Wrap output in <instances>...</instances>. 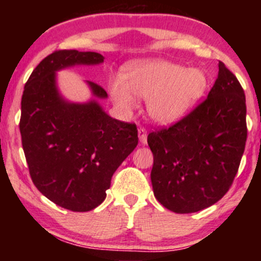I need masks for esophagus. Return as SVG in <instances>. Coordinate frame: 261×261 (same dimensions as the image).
<instances>
[{"mask_svg": "<svg viewBox=\"0 0 261 261\" xmlns=\"http://www.w3.org/2000/svg\"><path fill=\"white\" fill-rule=\"evenodd\" d=\"M139 139L141 141V143H147V130L145 127H140L139 128Z\"/></svg>", "mask_w": 261, "mask_h": 261, "instance_id": "esophagus-1", "label": "esophagus"}]
</instances>
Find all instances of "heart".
Instances as JSON below:
<instances>
[{"label": "heart", "instance_id": "b5f03b06", "mask_svg": "<svg viewBox=\"0 0 261 261\" xmlns=\"http://www.w3.org/2000/svg\"><path fill=\"white\" fill-rule=\"evenodd\" d=\"M207 88V77L199 68L155 60L133 66L125 80L110 85L114 100L122 109L137 106V98L148 100V112L154 121L168 125L180 120L201 99Z\"/></svg>", "mask_w": 261, "mask_h": 261}]
</instances>
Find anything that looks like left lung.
Wrapping results in <instances>:
<instances>
[{"mask_svg":"<svg viewBox=\"0 0 261 261\" xmlns=\"http://www.w3.org/2000/svg\"><path fill=\"white\" fill-rule=\"evenodd\" d=\"M241 83L223 62L207 98L184 118L148 134L155 199L175 214L201 211L229 190L247 141Z\"/></svg>","mask_w":261,"mask_h":261,"instance_id":"left-lung-1","label":"left lung"}]
</instances>
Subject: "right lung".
I'll return each mask as SVG.
<instances>
[{
    "instance_id": "obj_1",
    "label": "right lung",
    "mask_w": 261,
    "mask_h": 261,
    "mask_svg": "<svg viewBox=\"0 0 261 261\" xmlns=\"http://www.w3.org/2000/svg\"><path fill=\"white\" fill-rule=\"evenodd\" d=\"M103 61L98 53L54 51L34 68L20 103L19 130L32 180L50 201L74 212L104 201L113 174L139 142L135 124L110 118L95 100L74 104L59 94L56 71ZM88 85L94 97L107 98L103 87Z\"/></svg>"
}]
</instances>
